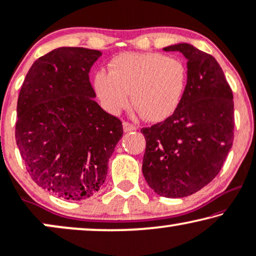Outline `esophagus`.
Masks as SVG:
<instances>
[{
  "instance_id": "obj_1",
  "label": "esophagus",
  "mask_w": 256,
  "mask_h": 256,
  "mask_svg": "<svg viewBox=\"0 0 256 256\" xmlns=\"http://www.w3.org/2000/svg\"><path fill=\"white\" fill-rule=\"evenodd\" d=\"M122 128H124V131H125V132L137 130V125L132 124V122H122Z\"/></svg>"
}]
</instances>
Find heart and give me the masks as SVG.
<instances>
[{"mask_svg": "<svg viewBox=\"0 0 256 256\" xmlns=\"http://www.w3.org/2000/svg\"><path fill=\"white\" fill-rule=\"evenodd\" d=\"M187 83L182 60L158 52H125L108 64V72L97 71L94 90L110 114L134 106L145 119L158 122L171 116L182 100Z\"/></svg>", "mask_w": 256, "mask_h": 256, "instance_id": "b5f03b06", "label": "heart"}]
</instances>
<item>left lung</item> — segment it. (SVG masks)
<instances>
[{
	"label": "left lung",
	"instance_id": "1",
	"mask_svg": "<svg viewBox=\"0 0 256 256\" xmlns=\"http://www.w3.org/2000/svg\"><path fill=\"white\" fill-rule=\"evenodd\" d=\"M187 58V84L178 108L142 128V174L159 196L184 198L219 174L234 140L233 92L212 54L190 44L164 48Z\"/></svg>",
	"mask_w": 256,
	"mask_h": 256
}]
</instances>
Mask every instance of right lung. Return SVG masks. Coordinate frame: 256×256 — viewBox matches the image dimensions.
Returning a JSON list of instances; mask_svg holds the SVG:
<instances>
[{
	"instance_id": "1",
	"label": "right lung",
	"mask_w": 256,
	"mask_h": 256,
	"mask_svg": "<svg viewBox=\"0 0 256 256\" xmlns=\"http://www.w3.org/2000/svg\"><path fill=\"white\" fill-rule=\"evenodd\" d=\"M98 50L63 46L35 60L17 100L16 144L37 185L66 200L94 196L122 136L88 80Z\"/></svg>"
}]
</instances>
